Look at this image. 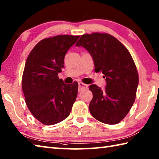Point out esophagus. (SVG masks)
<instances>
[{"mask_svg":"<svg viewBox=\"0 0 159 159\" xmlns=\"http://www.w3.org/2000/svg\"><path fill=\"white\" fill-rule=\"evenodd\" d=\"M87 88V85H86V84H84L81 82H79V91L80 92V91H81L84 89H86Z\"/></svg>","mask_w":159,"mask_h":159,"instance_id":"1","label":"esophagus"}]
</instances>
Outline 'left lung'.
I'll return each instance as SVG.
<instances>
[{"mask_svg": "<svg viewBox=\"0 0 159 159\" xmlns=\"http://www.w3.org/2000/svg\"><path fill=\"white\" fill-rule=\"evenodd\" d=\"M76 46L89 52L96 72H102L107 83L104 90L96 85H89L93 93L89 106L91 114L101 122L119 123L133 106L139 83L130 52L119 40L107 33L83 35Z\"/></svg>", "mask_w": 159, "mask_h": 159, "instance_id": "left-lung-1", "label": "left lung"}]
</instances>
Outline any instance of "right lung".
Segmentation results:
<instances>
[{"label":"right lung","mask_w":159,"mask_h":159,"mask_svg":"<svg viewBox=\"0 0 159 159\" xmlns=\"http://www.w3.org/2000/svg\"><path fill=\"white\" fill-rule=\"evenodd\" d=\"M80 36L57 35L41 40L25 63L22 91L32 115L45 125L60 122L69 116L78 93V83L67 85L58 74L64 58Z\"/></svg>","instance_id":"obj_1"}]
</instances>
